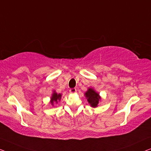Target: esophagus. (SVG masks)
<instances>
[{
	"label": "esophagus",
	"instance_id": "obj_1",
	"mask_svg": "<svg viewBox=\"0 0 151 151\" xmlns=\"http://www.w3.org/2000/svg\"><path fill=\"white\" fill-rule=\"evenodd\" d=\"M69 91H70V92L72 93V94H75V93L76 92V88H71Z\"/></svg>",
	"mask_w": 151,
	"mask_h": 151
}]
</instances>
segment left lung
I'll list each match as a JSON object with an SVG mask.
<instances>
[{
  "label": "left lung",
  "mask_w": 151,
  "mask_h": 151,
  "mask_svg": "<svg viewBox=\"0 0 151 151\" xmlns=\"http://www.w3.org/2000/svg\"><path fill=\"white\" fill-rule=\"evenodd\" d=\"M85 96L88 103L90 104L91 107H96L99 105V101L101 99L99 93H97L93 88H89L88 91L85 93Z\"/></svg>",
  "instance_id": "8db88e82"
}]
</instances>
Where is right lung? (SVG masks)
Returning <instances> with one entry per match:
<instances>
[{
    "instance_id": "1",
    "label": "right lung",
    "mask_w": 151,
    "mask_h": 151,
    "mask_svg": "<svg viewBox=\"0 0 151 151\" xmlns=\"http://www.w3.org/2000/svg\"><path fill=\"white\" fill-rule=\"evenodd\" d=\"M61 99V94H57V92H54L53 94H52V96L50 98V103L53 105L54 103H57L59 101H60Z\"/></svg>"
}]
</instances>
